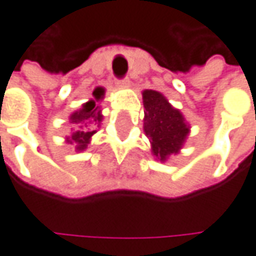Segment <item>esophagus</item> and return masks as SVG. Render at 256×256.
<instances>
[{
    "mask_svg": "<svg viewBox=\"0 0 256 256\" xmlns=\"http://www.w3.org/2000/svg\"><path fill=\"white\" fill-rule=\"evenodd\" d=\"M130 84H131V80H130L128 78H125V79L118 80V82H116V86H118V88H128V86H130Z\"/></svg>",
    "mask_w": 256,
    "mask_h": 256,
    "instance_id": "34e87169",
    "label": "esophagus"
}]
</instances>
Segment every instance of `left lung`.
<instances>
[{
	"instance_id": "left-lung-1",
	"label": "left lung",
	"mask_w": 256,
	"mask_h": 256,
	"mask_svg": "<svg viewBox=\"0 0 256 256\" xmlns=\"http://www.w3.org/2000/svg\"><path fill=\"white\" fill-rule=\"evenodd\" d=\"M144 104V132L150 138L151 152L161 162L176 156L184 146L190 134V125L183 114L172 106L166 96L146 89L142 92Z\"/></svg>"
}]
</instances>
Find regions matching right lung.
Returning a JSON list of instances; mask_svg holds the SVG:
<instances>
[{
	"label": "right lung",
	"mask_w": 256,
	"mask_h": 256,
	"mask_svg": "<svg viewBox=\"0 0 256 256\" xmlns=\"http://www.w3.org/2000/svg\"><path fill=\"white\" fill-rule=\"evenodd\" d=\"M92 99L84 102V105L78 110L72 112L69 121L73 125L72 132L69 136H66L68 144H74L76 151H84L88 148V144H90L92 136L95 135L96 128L100 126V122L104 120L102 110L98 106V102L104 99L105 89L98 86L95 88Z\"/></svg>",
	"instance_id": "obj_1"
}]
</instances>
